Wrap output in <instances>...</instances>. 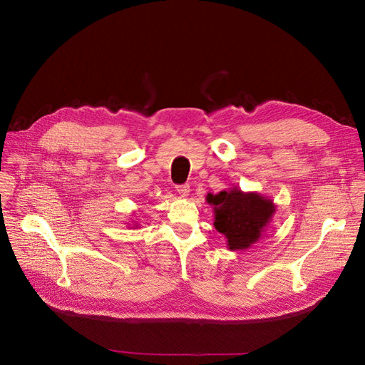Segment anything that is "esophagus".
I'll list each match as a JSON object with an SVG mask.
<instances>
[{
	"instance_id": "obj_1",
	"label": "esophagus",
	"mask_w": 365,
	"mask_h": 365,
	"mask_svg": "<svg viewBox=\"0 0 365 365\" xmlns=\"http://www.w3.org/2000/svg\"><path fill=\"white\" fill-rule=\"evenodd\" d=\"M176 192H178V193H180V196H182V197L189 196V193H190V185H189V184L176 185Z\"/></svg>"
}]
</instances>
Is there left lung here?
<instances>
[{"label": "left lung", "instance_id": "1", "mask_svg": "<svg viewBox=\"0 0 365 365\" xmlns=\"http://www.w3.org/2000/svg\"><path fill=\"white\" fill-rule=\"evenodd\" d=\"M205 201L213 207V225L225 236L231 251L248 250L256 244L275 213V204L269 197L256 192H242L237 187L216 195L208 193Z\"/></svg>", "mask_w": 365, "mask_h": 365}]
</instances>
